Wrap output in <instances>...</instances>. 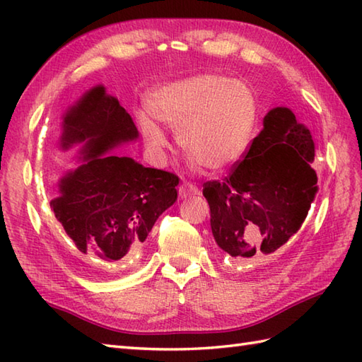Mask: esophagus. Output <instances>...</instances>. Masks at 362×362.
Listing matches in <instances>:
<instances>
[{
    "mask_svg": "<svg viewBox=\"0 0 362 362\" xmlns=\"http://www.w3.org/2000/svg\"><path fill=\"white\" fill-rule=\"evenodd\" d=\"M179 196L182 199L192 197V196H200V189L192 183H183L182 187L179 188Z\"/></svg>",
    "mask_w": 362,
    "mask_h": 362,
    "instance_id": "esophagus-1",
    "label": "esophagus"
}]
</instances>
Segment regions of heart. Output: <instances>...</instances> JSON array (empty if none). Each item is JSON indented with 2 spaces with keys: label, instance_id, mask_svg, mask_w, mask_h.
Masks as SVG:
<instances>
[{
  "label": "heart",
  "instance_id": "obj_1",
  "mask_svg": "<svg viewBox=\"0 0 362 362\" xmlns=\"http://www.w3.org/2000/svg\"><path fill=\"white\" fill-rule=\"evenodd\" d=\"M137 124L146 148L163 157L168 139L158 122L175 129L179 146L192 163L222 171L245 153L257 120L255 89L219 74H197L157 86Z\"/></svg>",
  "mask_w": 362,
  "mask_h": 362
}]
</instances>
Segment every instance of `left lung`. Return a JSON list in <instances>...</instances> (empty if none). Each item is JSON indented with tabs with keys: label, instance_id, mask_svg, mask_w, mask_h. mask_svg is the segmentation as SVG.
I'll use <instances>...</instances> for the list:
<instances>
[{
	"label": "left lung",
	"instance_id": "obj_1",
	"mask_svg": "<svg viewBox=\"0 0 362 362\" xmlns=\"http://www.w3.org/2000/svg\"><path fill=\"white\" fill-rule=\"evenodd\" d=\"M315 141L290 107L277 106L223 182H206L211 231L236 262L270 256L304 223L317 191Z\"/></svg>",
	"mask_w": 362,
	"mask_h": 362
}]
</instances>
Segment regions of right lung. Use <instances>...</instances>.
Listing matches in <instances>:
<instances>
[{
    "label": "right lung",
    "mask_w": 362,
    "mask_h": 362,
    "mask_svg": "<svg viewBox=\"0 0 362 362\" xmlns=\"http://www.w3.org/2000/svg\"><path fill=\"white\" fill-rule=\"evenodd\" d=\"M137 139L131 115L103 85L86 90L62 117L58 149L78 146V165L58 179L50 208L74 256L92 273L140 256L158 216L177 200V175L114 153Z\"/></svg>",
    "instance_id": "obj_1"
}]
</instances>
